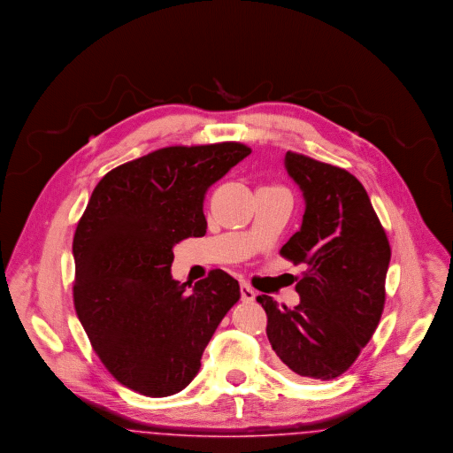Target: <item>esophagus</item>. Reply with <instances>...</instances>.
Here are the masks:
<instances>
[{"mask_svg":"<svg viewBox=\"0 0 453 453\" xmlns=\"http://www.w3.org/2000/svg\"><path fill=\"white\" fill-rule=\"evenodd\" d=\"M241 298L244 302H253L256 298V291L248 283H241Z\"/></svg>","mask_w":453,"mask_h":453,"instance_id":"1","label":"esophagus"}]
</instances>
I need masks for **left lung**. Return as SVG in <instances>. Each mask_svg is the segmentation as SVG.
<instances>
[{"mask_svg":"<svg viewBox=\"0 0 453 453\" xmlns=\"http://www.w3.org/2000/svg\"><path fill=\"white\" fill-rule=\"evenodd\" d=\"M287 172L303 192L298 233L280 254L307 270L295 290L300 303L256 300L285 369L298 378H339L359 357L380 324L391 248L361 181L344 168L288 151Z\"/></svg>","mask_w":453,"mask_h":453,"instance_id":"obj_1","label":"left lung"}]
</instances>
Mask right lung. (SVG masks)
Listing matches in <instances>:
<instances>
[{
	"mask_svg": "<svg viewBox=\"0 0 453 453\" xmlns=\"http://www.w3.org/2000/svg\"><path fill=\"white\" fill-rule=\"evenodd\" d=\"M251 148L168 146L96 185L73 234V307L92 349L129 389L165 398L199 372L203 349L241 298L212 270L192 291L172 278L173 246L207 229L203 199Z\"/></svg>",
	"mask_w": 453,
	"mask_h": 453,
	"instance_id": "right-lung-1",
	"label": "right lung"
}]
</instances>
